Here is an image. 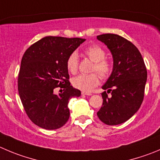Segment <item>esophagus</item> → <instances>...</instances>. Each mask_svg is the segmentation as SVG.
Instances as JSON below:
<instances>
[{
	"label": "esophagus",
	"mask_w": 160,
	"mask_h": 160,
	"mask_svg": "<svg viewBox=\"0 0 160 160\" xmlns=\"http://www.w3.org/2000/svg\"><path fill=\"white\" fill-rule=\"evenodd\" d=\"M82 95H86V96L92 95V93H90V92H82Z\"/></svg>",
	"instance_id": "1"
}]
</instances>
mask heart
Masks as SVG:
<instances>
[{"label": "heart", "instance_id": "obj_1", "mask_svg": "<svg viewBox=\"0 0 160 160\" xmlns=\"http://www.w3.org/2000/svg\"><path fill=\"white\" fill-rule=\"evenodd\" d=\"M85 54L94 62L92 71L97 72L102 79L108 78L112 71L110 61L106 60V52L98 45H92L85 50ZM67 69L71 74H75L78 68V56L73 52L68 56L66 61ZM96 73L90 74H79L72 79V84L80 90L89 92L99 84V76Z\"/></svg>", "mask_w": 160, "mask_h": 160}]
</instances>
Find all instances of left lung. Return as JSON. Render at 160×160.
I'll return each mask as SVG.
<instances>
[{
	"label": "left lung",
	"mask_w": 160,
	"mask_h": 160,
	"mask_svg": "<svg viewBox=\"0 0 160 160\" xmlns=\"http://www.w3.org/2000/svg\"><path fill=\"white\" fill-rule=\"evenodd\" d=\"M97 39L107 45L113 57L112 73L102 86L107 92L101 93L103 104L97 116L106 125L115 126L127 121L141 107L147 70L141 52L130 41L113 33L98 35Z\"/></svg>",
	"instance_id": "1"
}]
</instances>
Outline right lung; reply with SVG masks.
<instances>
[{"label": "right lung", "instance_id": "add662e5", "mask_svg": "<svg viewBox=\"0 0 160 160\" xmlns=\"http://www.w3.org/2000/svg\"><path fill=\"white\" fill-rule=\"evenodd\" d=\"M86 39L45 37L30 45L24 53L18 76L19 97L27 116L45 130H56L70 117L68 102L81 91L69 82L68 56ZM56 88H63L55 94Z\"/></svg>", "mask_w": 160, "mask_h": 160}]
</instances>
